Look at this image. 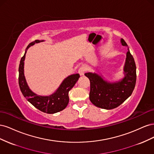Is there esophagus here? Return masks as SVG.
<instances>
[{
	"instance_id": "esophagus-1",
	"label": "esophagus",
	"mask_w": 154,
	"mask_h": 154,
	"mask_svg": "<svg viewBox=\"0 0 154 154\" xmlns=\"http://www.w3.org/2000/svg\"><path fill=\"white\" fill-rule=\"evenodd\" d=\"M85 71H86V69H85V67L82 66L81 67H80V69H79V70H78V73L80 74V76H83V75H84Z\"/></svg>"
}]
</instances>
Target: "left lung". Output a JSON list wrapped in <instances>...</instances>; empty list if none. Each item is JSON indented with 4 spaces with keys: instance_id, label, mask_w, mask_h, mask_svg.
Instances as JSON below:
<instances>
[{
    "instance_id": "left-lung-1",
    "label": "left lung",
    "mask_w": 154,
    "mask_h": 154,
    "mask_svg": "<svg viewBox=\"0 0 154 154\" xmlns=\"http://www.w3.org/2000/svg\"><path fill=\"white\" fill-rule=\"evenodd\" d=\"M123 46L128 45L123 39ZM125 76L117 83H108L95 73L88 72L85 75L90 80L89 99L93 105L104 109H112L119 106L132 94L136 83V66L130 51L127 53L124 68Z\"/></svg>"
}]
</instances>
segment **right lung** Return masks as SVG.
Wrapping results in <instances>:
<instances>
[{
	"label": "right lung",
	"instance_id": "1",
	"mask_svg": "<svg viewBox=\"0 0 154 154\" xmlns=\"http://www.w3.org/2000/svg\"><path fill=\"white\" fill-rule=\"evenodd\" d=\"M44 40H36L30 43L26 49H28L31 45L35 43H39ZM24 55L22 57L19 67H18V84L22 94L27 99V100L33 105L36 109L40 111L47 114H54L66 109L69 103V92L75 85L80 78V74H75L68 76L65 79L58 89L53 94L49 96H41L35 94L30 89L26 81L24 74V61L25 59Z\"/></svg>",
	"mask_w": 154,
	"mask_h": 154
}]
</instances>
